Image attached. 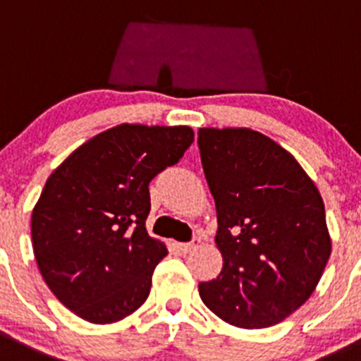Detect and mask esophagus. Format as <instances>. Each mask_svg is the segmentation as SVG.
I'll return each instance as SVG.
<instances>
[{"label": "esophagus", "instance_id": "1", "mask_svg": "<svg viewBox=\"0 0 361 361\" xmlns=\"http://www.w3.org/2000/svg\"><path fill=\"white\" fill-rule=\"evenodd\" d=\"M200 238H192L190 242H181L180 245H178V247H180V251L181 252H190V251H194V249L197 247V245H200Z\"/></svg>", "mask_w": 361, "mask_h": 361}]
</instances>
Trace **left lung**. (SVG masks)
Returning a JSON list of instances; mask_svg holds the SVG:
<instances>
[{"instance_id": "left-lung-1", "label": "left lung", "mask_w": 361, "mask_h": 361, "mask_svg": "<svg viewBox=\"0 0 361 361\" xmlns=\"http://www.w3.org/2000/svg\"><path fill=\"white\" fill-rule=\"evenodd\" d=\"M201 164L217 210L222 271L204 305L244 329L274 326L317 287L331 238L317 187L287 149L249 128H201Z\"/></svg>"}]
</instances>
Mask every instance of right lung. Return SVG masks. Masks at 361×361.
I'll list each match as a JSON object with an SVG mask.
<instances>
[{
	"label": "right lung",
	"mask_w": 361,
	"mask_h": 361,
	"mask_svg": "<svg viewBox=\"0 0 361 361\" xmlns=\"http://www.w3.org/2000/svg\"><path fill=\"white\" fill-rule=\"evenodd\" d=\"M194 142L188 126L119 124L69 154L48 178L32 214V242L44 281L92 324L140 308L164 242L149 237V181Z\"/></svg>",
	"instance_id": "right-lung-1"
}]
</instances>
